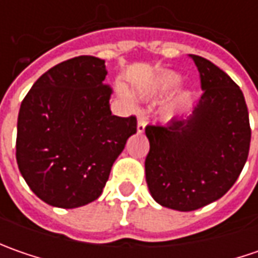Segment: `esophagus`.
<instances>
[{
  "instance_id": "obj_1",
  "label": "esophagus",
  "mask_w": 258,
  "mask_h": 258,
  "mask_svg": "<svg viewBox=\"0 0 258 258\" xmlns=\"http://www.w3.org/2000/svg\"><path fill=\"white\" fill-rule=\"evenodd\" d=\"M145 126H146V114L144 112H139L138 113V132L139 134L144 132Z\"/></svg>"
}]
</instances>
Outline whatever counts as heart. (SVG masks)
I'll return each mask as SVG.
<instances>
[{
    "instance_id": "1",
    "label": "heart",
    "mask_w": 258,
    "mask_h": 258,
    "mask_svg": "<svg viewBox=\"0 0 258 258\" xmlns=\"http://www.w3.org/2000/svg\"><path fill=\"white\" fill-rule=\"evenodd\" d=\"M179 83V79L178 76L173 75V73H168V75H164L154 86V90H168V89H172L175 86ZM120 93L126 96V92L124 90H120Z\"/></svg>"
}]
</instances>
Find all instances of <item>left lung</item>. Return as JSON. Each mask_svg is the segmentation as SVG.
Segmentation results:
<instances>
[{
  "instance_id": "1",
  "label": "left lung",
  "mask_w": 258,
  "mask_h": 258,
  "mask_svg": "<svg viewBox=\"0 0 258 258\" xmlns=\"http://www.w3.org/2000/svg\"><path fill=\"white\" fill-rule=\"evenodd\" d=\"M200 72L201 99L186 119L148 124L146 182L166 208L194 211L227 192L247 161L251 141L241 89L220 67L189 54Z\"/></svg>"
}]
</instances>
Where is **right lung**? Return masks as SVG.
<instances>
[{"instance_id": "add662e5", "label": "right lung", "mask_w": 258, "mask_h": 258, "mask_svg": "<svg viewBox=\"0 0 258 258\" xmlns=\"http://www.w3.org/2000/svg\"><path fill=\"white\" fill-rule=\"evenodd\" d=\"M104 60L79 55L45 72L20 107L15 156L31 191L58 208L100 197L116 158L136 134V116L110 110Z\"/></svg>"}]
</instances>
